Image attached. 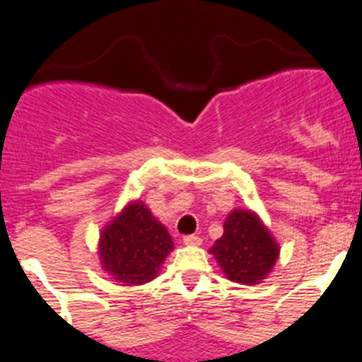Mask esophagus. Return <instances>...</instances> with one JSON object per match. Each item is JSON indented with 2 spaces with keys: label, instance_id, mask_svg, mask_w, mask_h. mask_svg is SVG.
<instances>
[{
  "label": "esophagus",
  "instance_id": "1",
  "mask_svg": "<svg viewBox=\"0 0 362 362\" xmlns=\"http://www.w3.org/2000/svg\"><path fill=\"white\" fill-rule=\"evenodd\" d=\"M182 240H184L185 245H199V244H202V238H199L198 235H185Z\"/></svg>",
  "mask_w": 362,
  "mask_h": 362
}]
</instances>
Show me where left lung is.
<instances>
[{
    "label": "left lung",
    "instance_id": "obj_1",
    "mask_svg": "<svg viewBox=\"0 0 362 362\" xmlns=\"http://www.w3.org/2000/svg\"><path fill=\"white\" fill-rule=\"evenodd\" d=\"M210 252L228 279L240 285H256L274 267L279 245L256 214L233 210L224 221L223 237Z\"/></svg>",
    "mask_w": 362,
    "mask_h": 362
}]
</instances>
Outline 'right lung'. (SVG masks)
<instances>
[{
  "label": "right lung",
  "mask_w": 362,
  "mask_h": 362,
  "mask_svg": "<svg viewBox=\"0 0 362 362\" xmlns=\"http://www.w3.org/2000/svg\"><path fill=\"white\" fill-rule=\"evenodd\" d=\"M173 249L166 228L143 203L125 206L100 233V263L107 274L125 285L152 281Z\"/></svg>",
  "instance_id": "obj_1"
}]
</instances>
